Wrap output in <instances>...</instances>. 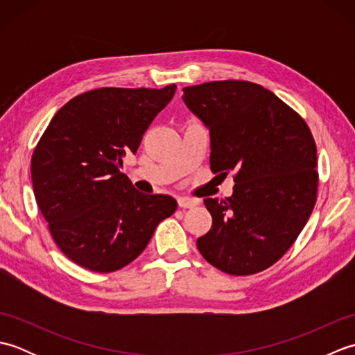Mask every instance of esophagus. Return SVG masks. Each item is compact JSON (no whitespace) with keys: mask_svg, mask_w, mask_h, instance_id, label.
Listing matches in <instances>:
<instances>
[{"mask_svg":"<svg viewBox=\"0 0 355 355\" xmlns=\"http://www.w3.org/2000/svg\"><path fill=\"white\" fill-rule=\"evenodd\" d=\"M177 201H178V206L182 209H192L195 205H197V201L186 197H178Z\"/></svg>","mask_w":355,"mask_h":355,"instance_id":"34e87169","label":"esophagus"}]
</instances>
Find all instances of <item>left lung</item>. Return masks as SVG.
Segmentation results:
<instances>
[{
    "label": "left lung",
    "mask_w": 355,
    "mask_h": 355,
    "mask_svg": "<svg viewBox=\"0 0 355 355\" xmlns=\"http://www.w3.org/2000/svg\"><path fill=\"white\" fill-rule=\"evenodd\" d=\"M210 131V169L233 171L232 197L205 198L212 227L197 239L209 263L233 276L259 273L288 252L318 200V149L305 120L248 80L183 88Z\"/></svg>",
    "instance_id": "8db88e82"
}]
</instances>
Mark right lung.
Returning a JSON list of instances; mask_svg holds the SVG:
<instances>
[{"instance_id": "obj_1", "label": "right lung", "mask_w": 355, "mask_h": 355, "mask_svg": "<svg viewBox=\"0 0 355 355\" xmlns=\"http://www.w3.org/2000/svg\"><path fill=\"white\" fill-rule=\"evenodd\" d=\"M105 87L73 97L51 119L32 157L35 198L67 258L97 273L123 268L145 250L177 201L134 189L122 173L143 134L175 93Z\"/></svg>"}]
</instances>
